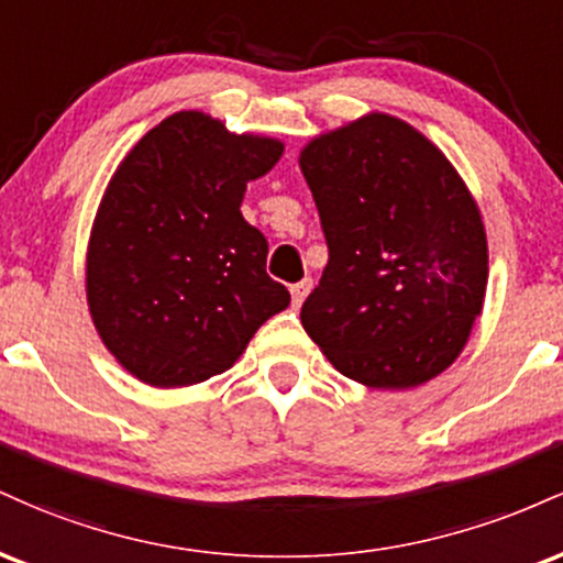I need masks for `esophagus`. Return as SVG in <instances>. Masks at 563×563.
Here are the masks:
<instances>
[{"label":"esophagus","instance_id":"1","mask_svg":"<svg viewBox=\"0 0 563 563\" xmlns=\"http://www.w3.org/2000/svg\"><path fill=\"white\" fill-rule=\"evenodd\" d=\"M309 290H312V280H307V277L290 286V301H294V307H301L303 299H307Z\"/></svg>","mask_w":563,"mask_h":563}]
</instances>
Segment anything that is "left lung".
Listing matches in <instances>:
<instances>
[{"instance_id": "8db88e82", "label": "left lung", "mask_w": 563, "mask_h": 563, "mask_svg": "<svg viewBox=\"0 0 563 563\" xmlns=\"http://www.w3.org/2000/svg\"><path fill=\"white\" fill-rule=\"evenodd\" d=\"M299 166L328 243L301 325L346 378L412 389L466 346L487 290V232L455 166L418 129L367 113Z\"/></svg>"}]
</instances>
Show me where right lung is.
Segmentation results:
<instances>
[{
    "label": "right lung",
    "instance_id": "1",
    "mask_svg": "<svg viewBox=\"0 0 563 563\" xmlns=\"http://www.w3.org/2000/svg\"><path fill=\"white\" fill-rule=\"evenodd\" d=\"M280 156V140L179 111L119 164L89 235L87 303L102 344L142 384L224 373L290 303L264 269L267 238L241 214L245 185Z\"/></svg>",
    "mask_w": 563,
    "mask_h": 563
}]
</instances>
